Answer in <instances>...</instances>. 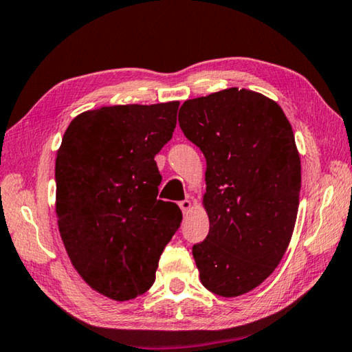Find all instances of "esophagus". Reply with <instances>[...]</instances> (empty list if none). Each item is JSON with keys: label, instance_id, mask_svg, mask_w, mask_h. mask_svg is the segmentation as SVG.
I'll list each match as a JSON object with an SVG mask.
<instances>
[{"label": "esophagus", "instance_id": "1", "mask_svg": "<svg viewBox=\"0 0 352 352\" xmlns=\"http://www.w3.org/2000/svg\"><path fill=\"white\" fill-rule=\"evenodd\" d=\"M178 206H180V210L183 211V214H186L189 210H190V206H192V204H190V200H182L180 204H178Z\"/></svg>", "mask_w": 352, "mask_h": 352}]
</instances>
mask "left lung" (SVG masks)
<instances>
[{
  "mask_svg": "<svg viewBox=\"0 0 352 352\" xmlns=\"http://www.w3.org/2000/svg\"><path fill=\"white\" fill-rule=\"evenodd\" d=\"M184 136L206 158V239L192 247L200 281L219 296L247 294L281 262L294 233L301 162L275 100L228 88L182 105Z\"/></svg>",
  "mask_w": 352,
  "mask_h": 352,
  "instance_id": "obj_1",
  "label": "left lung"
}]
</instances>
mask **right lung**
Returning a JSON list of instances; mask_svg holds the SVG:
<instances>
[{"instance_id":"add662e5","label":"right lung","mask_w":352,"mask_h":352,"mask_svg":"<svg viewBox=\"0 0 352 352\" xmlns=\"http://www.w3.org/2000/svg\"><path fill=\"white\" fill-rule=\"evenodd\" d=\"M180 102L111 105L76 116L56 158V212L71 264L91 289L127 301L151 289L182 222L158 200L155 155L172 138Z\"/></svg>"}]
</instances>
